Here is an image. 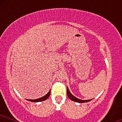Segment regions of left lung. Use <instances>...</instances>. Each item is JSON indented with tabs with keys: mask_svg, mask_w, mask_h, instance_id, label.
<instances>
[{
	"mask_svg": "<svg viewBox=\"0 0 122 122\" xmlns=\"http://www.w3.org/2000/svg\"><path fill=\"white\" fill-rule=\"evenodd\" d=\"M67 96L69 99H70L71 100L74 101V102H79V103H83V102H88L90 101H91V100H81L79 99L78 98L76 97L75 96H74L73 95L71 94L69 91V90L68 89V88L67 87Z\"/></svg>",
	"mask_w": 122,
	"mask_h": 122,
	"instance_id": "8db88e82",
	"label": "left lung"
}]
</instances>
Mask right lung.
Instances as JSON below:
<instances>
[{"label": "right lung", "mask_w": 122, "mask_h": 122, "mask_svg": "<svg viewBox=\"0 0 122 122\" xmlns=\"http://www.w3.org/2000/svg\"><path fill=\"white\" fill-rule=\"evenodd\" d=\"M50 95V90L49 91V92L46 95L42 96V97L39 98V99H35V100H27L28 101H30V102H42V101L45 100L46 99H47V98L49 97Z\"/></svg>", "instance_id": "1"}]
</instances>
